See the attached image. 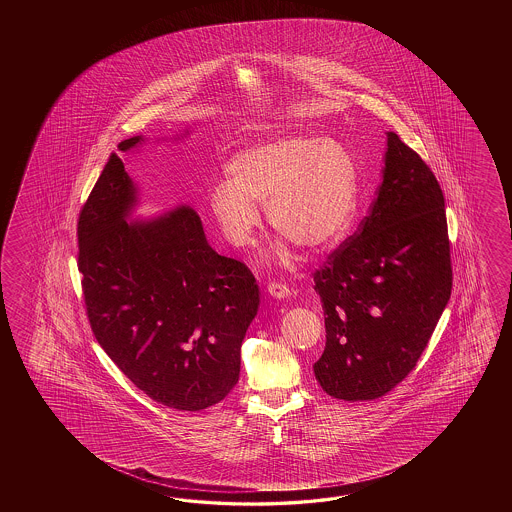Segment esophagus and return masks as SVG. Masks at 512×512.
I'll return each instance as SVG.
<instances>
[{
    "label": "esophagus",
    "mask_w": 512,
    "mask_h": 512,
    "mask_svg": "<svg viewBox=\"0 0 512 512\" xmlns=\"http://www.w3.org/2000/svg\"><path fill=\"white\" fill-rule=\"evenodd\" d=\"M267 291L271 294L272 298H278V300H282V298H289V287L285 285V283L280 282H271L267 285Z\"/></svg>",
    "instance_id": "esophagus-1"
}]
</instances>
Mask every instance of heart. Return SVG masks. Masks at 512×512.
Wrapping results in <instances>:
<instances>
[{
    "instance_id": "obj_1",
    "label": "heart",
    "mask_w": 512,
    "mask_h": 512,
    "mask_svg": "<svg viewBox=\"0 0 512 512\" xmlns=\"http://www.w3.org/2000/svg\"><path fill=\"white\" fill-rule=\"evenodd\" d=\"M227 179L210 186L207 205L223 238L247 247L261 223L307 251L344 238L357 210V168L344 144L322 137H283L236 153Z\"/></svg>"
}]
</instances>
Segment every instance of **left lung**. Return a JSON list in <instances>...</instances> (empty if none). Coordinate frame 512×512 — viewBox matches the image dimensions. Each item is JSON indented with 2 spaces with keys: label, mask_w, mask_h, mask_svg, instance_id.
Instances as JSON below:
<instances>
[{
  "label": "left lung",
  "mask_w": 512,
  "mask_h": 512,
  "mask_svg": "<svg viewBox=\"0 0 512 512\" xmlns=\"http://www.w3.org/2000/svg\"><path fill=\"white\" fill-rule=\"evenodd\" d=\"M370 216L315 272L326 315L322 390L371 401L414 370L452 291L445 197L432 170L388 131Z\"/></svg>",
  "instance_id": "8db88e82"
}]
</instances>
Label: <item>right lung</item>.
<instances>
[{"instance_id": "1", "label": "right lung", "mask_w": 512, "mask_h": 512, "mask_svg": "<svg viewBox=\"0 0 512 512\" xmlns=\"http://www.w3.org/2000/svg\"><path fill=\"white\" fill-rule=\"evenodd\" d=\"M142 135L119 144L130 152ZM139 188L117 153L78 218V271L98 344L150 399L199 412L240 379L241 342L260 305L245 263L208 245L194 208L133 219Z\"/></svg>"}]
</instances>
